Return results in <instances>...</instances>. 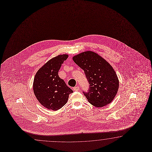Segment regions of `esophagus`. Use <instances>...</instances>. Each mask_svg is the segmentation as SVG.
<instances>
[{"label": "esophagus", "instance_id": "obj_1", "mask_svg": "<svg viewBox=\"0 0 152 152\" xmlns=\"http://www.w3.org/2000/svg\"><path fill=\"white\" fill-rule=\"evenodd\" d=\"M79 86H76V87H75L73 88V90L75 91H77L79 90Z\"/></svg>", "mask_w": 152, "mask_h": 152}]
</instances>
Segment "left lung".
Instances as JSON below:
<instances>
[{"mask_svg":"<svg viewBox=\"0 0 152 152\" xmlns=\"http://www.w3.org/2000/svg\"><path fill=\"white\" fill-rule=\"evenodd\" d=\"M72 58L84 70L90 84L88 91L83 92L88 102L97 107L110 104L119 88V80L111 65L92 51L82 52Z\"/></svg>","mask_w":152,"mask_h":152,"instance_id":"1","label":"left lung"}]
</instances>
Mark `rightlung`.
Listing matches in <instances>:
<instances>
[{
	"mask_svg": "<svg viewBox=\"0 0 152 152\" xmlns=\"http://www.w3.org/2000/svg\"><path fill=\"white\" fill-rule=\"evenodd\" d=\"M67 54L58 55L47 62L36 73L33 90L37 99L48 110L57 111L67 103L73 91L58 77V72Z\"/></svg>",
	"mask_w": 152,
	"mask_h": 152,
	"instance_id": "1",
	"label": "right lung"
}]
</instances>
